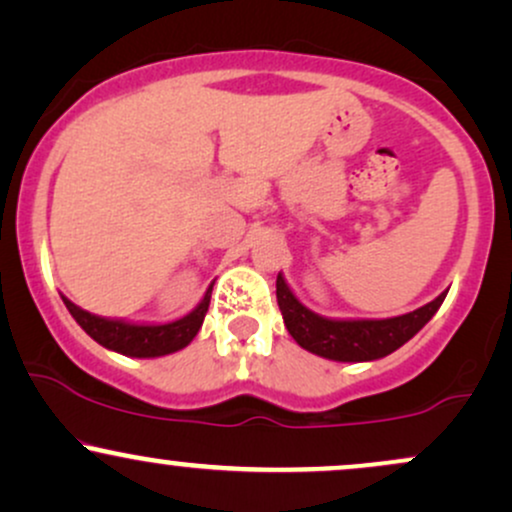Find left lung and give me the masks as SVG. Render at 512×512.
<instances>
[{
  "label": "left lung",
  "instance_id": "8db88e82",
  "mask_svg": "<svg viewBox=\"0 0 512 512\" xmlns=\"http://www.w3.org/2000/svg\"><path fill=\"white\" fill-rule=\"evenodd\" d=\"M445 296L448 291L416 308L414 313L385 317V320H337L305 308L289 289L284 274L279 272L276 276V301L291 337L310 354L342 363L378 361L397 351L438 313Z\"/></svg>",
  "mask_w": 512,
  "mask_h": 512
}]
</instances>
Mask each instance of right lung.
<instances>
[{
	"label": "right lung",
	"mask_w": 512,
	"mask_h": 512,
	"mask_svg": "<svg viewBox=\"0 0 512 512\" xmlns=\"http://www.w3.org/2000/svg\"><path fill=\"white\" fill-rule=\"evenodd\" d=\"M211 289L204 293L202 301L197 303V308L192 313L173 322H161V325H149V322H127V320H113V317H101L93 315L88 310L74 305L69 298L62 296L64 305L72 313V317L79 322V327L88 337L96 339L98 344L105 349L117 351L122 356H134V358H156V356H168L175 351L185 349L192 339L197 337L199 327H202L204 315L209 310L211 301Z\"/></svg>",
	"instance_id": "right-lung-1"
}]
</instances>
